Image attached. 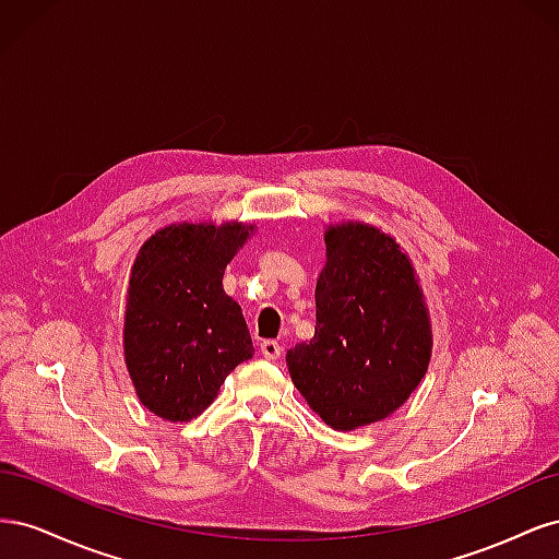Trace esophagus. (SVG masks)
<instances>
[{
  "instance_id": "obj_1",
  "label": "esophagus",
  "mask_w": 559,
  "mask_h": 559,
  "mask_svg": "<svg viewBox=\"0 0 559 559\" xmlns=\"http://www.w3.org/2000/svg\"><path fill=\"white\" fill-rule=\"evenodd\" d=\"M261 354H263L265 359L275 361V359L282 357V345H280L277 341H263V343H261Z\"/></svg>"
}]
</instances>
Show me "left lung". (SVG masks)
I'll list each match as a JSON object with an SVG mask.
<instances>
[{"mask_svg":"<svg viewBox=\"0 0 559 559\" xmlns=\"http://www.w3.org/2000/svg\"><path fill=\"white\" fill-rule=\"evenodd\" d=\"M310 343L286 352L298 392L329 427L352 431L392 415L427 373L429 314L411 259L373 226L326 230Z\"/></svg>","mask_w":559,"mask_h":559,"instance_id":"1","label":"left lung"}]
</instances>
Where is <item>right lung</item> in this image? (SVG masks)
Returning a JSON list of instances; mask_svg holds the SVG:
<instances>
[{"label": "right lung", "mask_w": 559, "mask_h": 559, "mask_svg": "<svg viewBox=\"0 0 559 559\" xmlns=\"http://www.w3.org/2000/svg\"><path fill=\"white\" fill-rule=\"evenodd\" d=\"M242 224L167 226L134 259L126 364L140 401L163 419L198 417L253 345L224 270L249 238Z\"/></svg>", "instance_id": "right-lung-1"}]
</instances>
